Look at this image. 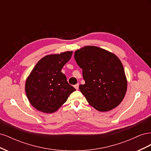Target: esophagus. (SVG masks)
<instances>
[{"label":"esophagus","mask_w":151,"mask_h":151,"mask_svg":"<svg viewBox=\"0 0 151 151\" xmlns=\"http://www.w3.org/2000/svg\"><path fill=\"white\" fill-rule=\"evenodd\" d=\"M79 84H77L74 85V88H75L77 90H78V89H79Z\"/></svg>","instance_id":"1"}]
</instances>
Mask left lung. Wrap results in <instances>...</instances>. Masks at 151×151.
Returning <instances> with one entry per match:
<instances>
[{
    "mask_svg": "<svg viewBox=\"0 0 151 151\" xmlns=\"http://www.w3.org/2000/svg\"><path fill=\"white\" fill-rule=\"evenodd\" d=\"M83 69L84 84L79 86L87 101L96 110L110 111L123 101L127 80L122 63L116 55L95 46H85L74 53Z\"/></svg>",
    "mask_w": 151,
    "mask_h": 151,
    "instance_id": "1",
    "label": "left lung"
}]
</instances>
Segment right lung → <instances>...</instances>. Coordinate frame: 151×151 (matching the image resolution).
Listing matches in <instances>:
<instances>
[{
    "label": "right lung",
    "mask_w": 151,
    "mask_h": 151,
    "mask_svg": "<svg viewBox=\"0 0 151 151\" xmlns=\"http://www.w3.org/2000/svg\"><path fill=\"white\" fill-rule=\"evenodd\" d=\"M72 53L67 51L47 55L40 59L27 77L25 84L27 98L38 111L46 113L57 111L76 91L61 72Z\"/></svg>",
    "instance_id": "right-lung-1"
}]
</instances>
